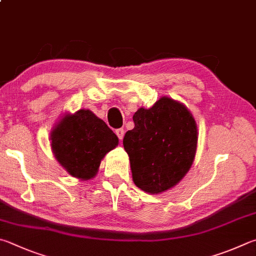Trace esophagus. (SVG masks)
Masks as SVG:
<instances>
[{"label":"esophagus","mask_w":256,"mask_h":256,"mask_svg":"<svg viewBox=\"0 0 256 256\" xmlns=\"http://www.w3.org/2000/svg\"><path fill=\"white\" fill-rule=\"evenodd\" d=\"M124 133H125V131H124L123 128H118V130H116V136H118L120 140H122V138H124Z\"/></svg>","instance_id":"34e87169"}]
</instances>
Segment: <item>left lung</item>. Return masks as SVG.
Listing matches in <instances>:
<instances>
[{
	"label": "left lung",
	"instance_id": "8db88e82",
	"mask_svg": "<svg viewBox=\"0 0 256 256\" xmlns=\"http://www.w3.org/2000/svg\"><path fill=\"white\" fill-rule=\"evenodd\" d=\"M133 122L123 146L134 184L148 194L166 192L192 164L198 142L196 120L182 103L164 96L152 108H138Z\"/></svg>",
	"mask_w": 256,
	"mask_h": 256
}]
</instances>
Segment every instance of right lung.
Segmentation results:
<instances>
[{
    "label": "right lung",
    "mask_w": 256,
    "mask_h": 256,
    "mask_svg": "<svg viewBox=\"0 0 256 256\" xmlns=\"http://www.w3.org/2000/svg\"><path fill=\"white\" fill-rule=\"evenodd\" d=\"M56 159L67 172L80 180L94 178L100 161L118 146V138L90 110L66 114L50 133Z\"/></svg>",
    "instance_id": "1"
}]
</instances>
